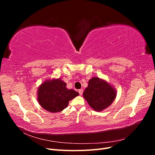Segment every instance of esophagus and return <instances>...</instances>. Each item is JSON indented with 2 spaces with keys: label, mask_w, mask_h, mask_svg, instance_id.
I'll return each mask as SVG.
<instances>
[{
  "label": "esophagus",
  "mask_w": 155,
  "mask_h": 155,
  "mask_svg": "<svg viewBox=\"0 0 155 155\" xmlns=\"http://www.w3.org/2000/svg\"><path fill=\"white\" fill-rule=\"evenodd\" d=\"M78 92L79 94V95L81 96L83 94V89H79V90L78 91Z\"/></svg>",
  "instance_id": "1"
}]
</instances>
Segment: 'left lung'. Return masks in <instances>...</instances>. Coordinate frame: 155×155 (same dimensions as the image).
I'll return each mask as SVG.
<instances>
[{
    "label": "left lung",
    "mask_w": 155,
    "mask_h": 155,
    "mask_svg": "<svg viewBox=\"0 0 155 155\" xmlns=\"http://www.w3.org/2000/svg\"><path fill=\"white\" fill-rule=\"evenodd\" d=\"M116 90L107 81L93 77L89 79L88 87L83 96L91 108L97 112L110 106L116 97Z\"/></svg>",
    "instance_id": "8db88e82"
}]
</instances>
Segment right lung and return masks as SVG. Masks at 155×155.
Wrapping results in <instances>:
<instances>
[{"mask_svg": "<svg viewBox=\"0 0 155 155\" xmlns=\"http://www.w3.org/2000/svg\"><path fill=\"white\" fill-rule=\"evenodd\" d=\"M61 78L46 79L37 91V100L44 109L58 112L67 108L68 102L79 95L73 89H68Z\"/></svg>", "mask_w": 155, "mask_h": 155, "instance_id": "right-lung-1", "label": "right lung"}]
</instances>
